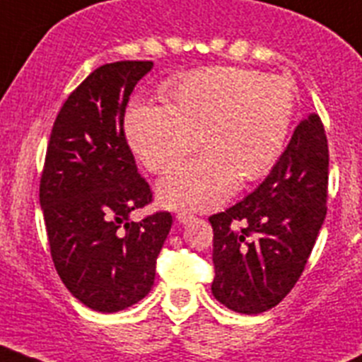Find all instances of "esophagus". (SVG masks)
<instances>
[{
    "instance_id": "1",
    "label": "esophagus",
    "mask_w": 362,
    "mask_h": 362,
    "mask_svg": "<svg viewBox=\"0 0 362 362\" xmlns=\"http://www.w3.org/2000/svg\"><path fill=\"white\" fill-rule=\"evenodd\" d=\"M177 220L180 221V223H189V221L194 220V216L191 213H184V211H182V213L177 214Z\"/></svg>"
}]
</instances>
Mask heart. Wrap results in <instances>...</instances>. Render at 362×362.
<instances>
[{
  "mask_svg": "<svg viewBox=\"0 0 362 362\" xmlns=\"http://www.w3.org/2000/svg\"><path fill=\"white\" fill-rule=\"evenodd\" d=\"M165 104L135 103L124 132L136 158L164 173L197 149L204 155L162 178L171 209L221 205L240 182L259 180L278 162L294 115V84L242 66H209L169 81Z\"/></svg>",
  "mask_w": 362,
  "mask_h": 362,
  "instance_id": "heart-1",
  "label": "heart"
}]
</instances>
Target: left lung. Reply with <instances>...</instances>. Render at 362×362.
Here are the masks:
<instances>
[{
	"label": "left lung",
	"instance_id": "8db88e82",
	"mask_svg": "<svg viewBox=\"0 0 362 362\" xmlns=\"http://www.w3.org/2000/svg\"><path fill=\"white\" fill-rule=\"evenodd\" d=\"M328 144L315 113L301 120L269 177L213 227V296L238 314L276 307L301 276L327 216Z\"/></svg>",
	"mask_w": 362,
	"mask_h": 362
}]
</instances>
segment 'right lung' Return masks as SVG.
Returning <instances> with one entry per match:
<instances>
[{"mask_svg":"<svg viewBox=\"0 0 362 362\" xmlns=\"http://www.w3.org/2000/svg\"><path fill=\"white\" fill-rule=\"evenodd\" d=\"M151 61L93 70L63 104L52 128L39 204L55 270L71 296L113 314L151 291L173 218L129 214L151 202L126 142L124 112Z\"/></svg>","mask_w":362,"mask_h":362,"instance_id":"right-lung-1","label":"right lung"}]
</instances>
